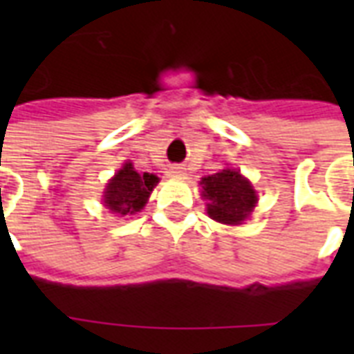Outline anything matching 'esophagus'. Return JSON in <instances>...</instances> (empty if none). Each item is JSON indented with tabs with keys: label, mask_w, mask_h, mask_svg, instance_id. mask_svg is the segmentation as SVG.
Segmentation results:
<instances>
[{
	"label": "esophagus",
	"mask_w": 354,
	"mask_h": 354,
	"mask_svg": "<svg viewBox=\"0 0 354 354\" xmlns=\"http://www.w3.org/2000/svg\"><path fill=\"white\" fill-rule=\"evenodd\" d=\"M172 172H174L176 176H183V172L180 171V167H174V169H172Z\"/></svg>",
	"instance_id": "esophagus-1"
}]
</instances>
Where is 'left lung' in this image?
<instances>
[{
    "label": "left lung",
    "instance_id": "obj_1",
    "mask_svg": "<svg viewBox=\"0 0 354 354\" xmlns=\"http://www.w3.org/2000/svg\"><path fill=\"white\" fill-rule=\"evenodd\" d=\"M202 187V196L209 200L207 213L213 221L222 224H241L257 202L252 183L232 169H224L204 178Z\"/></svg>",
    "mask_w": 354,
    "mask_h": 354
}]
</instances>
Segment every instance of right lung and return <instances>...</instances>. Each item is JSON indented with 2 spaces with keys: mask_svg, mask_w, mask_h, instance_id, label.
Returning a JSON list of instances; mask_svg holds the SVG:
<instances>
[{
  "mask_svg": "<svg viewBox=\"0 0 354 354\" xmlns=\"http://www.w3.org/2000/svg\"><path fill=\"white\" fill-rule=\"evenodd\" d=\"M156 183L158 178L154 174H139L133 171L132 163H127L106 185L104 204L112 213L121 216L133 215L136 211L143 209Z\"/></svg>",
  "mask_w": 354,
  "mask_h": 354,
  "instance_id": "add662e5",
  "label": "right lung"
}]
</instances>
